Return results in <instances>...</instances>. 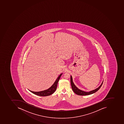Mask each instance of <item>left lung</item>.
I'll use <instances>...</instances> for the list:
<instances>
[{
	"label": "left lung",
	"mask_w": 124,
	"mask_h": 124,
	"mask_svg": "<svg viewBox=\"0 0 124 124\" xmlns=\"http://www.w3.org/2000/svg\"><path fill=\"white\" fill-rule=\"evenodd\" d=\"M70 84H71V85L72 89V90L76 94H77V95H91V94L95 93V92L97 91L98 90L100 89V88L101 87L102 84H103V81L101 84L97 88V89H95L93 90H91V91L89 92H86L84 91L83 90L79 89L75 85V84L73 82V80H72V78L71 76H70Z\"/></svg>",
	"instance_id": "left-lung-1"
}]
</instances>
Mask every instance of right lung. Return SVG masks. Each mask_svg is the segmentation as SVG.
<instances>
[{"mask_svg": "<svg viewBox=\"0 0 124 124\" xmlns=\"http://www.w3.org/2000/svg\"><path fill=\"white\" fill-rule=\"evenodd\" d=\"M62 73L61 74L59 75L58 77L55 80L54 84L52 85V86L49 88V89L45 90H43L41 91L40 92H34L31 91V90H29L32 93H33L37 95L38 96H49L50 95H52L53 93H54V92L56 91L57 88V84H58V82L59 81V80L61 76L62 75Z\"/></svg>", "mask_w": 124, "mask_h": 124, "instance_id": "1", "label": "right lung"}]
</instances>
